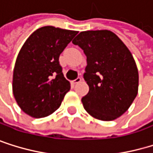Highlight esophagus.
<instances>
[{"mask_svg":"<svg viewBox=\"0 0 153 153\" xmlns=\"http://www.w3.org/2000/svg\"><path fill=\"white\" fill-rule=\"evenodd\" d=\"M81 80H82V78H81L80 76H78V77H76L75 80H73V81H72V83H73V84H77V83L81 82Z\"/></svg>","mask_w":153,"mask_h":153,"instance_id":"obj_1","label":"esophagus"}]
</instances>
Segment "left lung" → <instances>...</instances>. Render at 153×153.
I'll use <instances>...</instances> for the list:
<instances>
[{
  "mask_svg": "<svg viewBox=\"0 0 153 153\" xmlns=\"http://www.w3.org/2000/svg\"><path fill=\"white\" fill-rule=\"evenodd\" d=\"M72 43L87 56L84 79L89 91L82 97L84 108L104 121L120 117L138 94L139 74L131 53L108 30L81 32Z\"/></svg>",
  "mask_w": 153,
  "mask_h": 153,
  "instance_id": "obj_1",
  "label": "left lung"
}]
</instances>
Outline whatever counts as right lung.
<instances>
[{
  "instance_id": "1",
  "label": "right lung",
  "mask_w": 153,
  "mask_h": 153,
  "mask_svg": "<svg viewBox=\"0 0 153 153\" xmlns=\"http://www.w3.org/2000/svg\"><path fill=\"white\" fill-rule=\"evenodd\" d=\"M76 33L44 26L34 31L21 48L13 69V93L27 115L36 119L49 116L70 90L59 56Z\"/></svg>"
}]
</instances>
